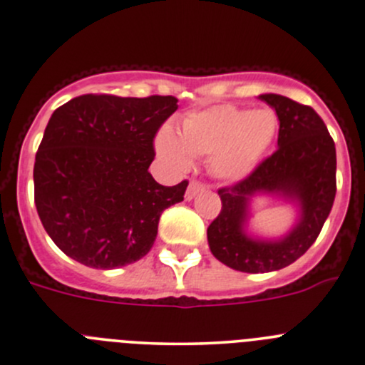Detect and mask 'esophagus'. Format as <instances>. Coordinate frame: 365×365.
Returning a JSON list of instances; mask_svg holds the SVG:
<instances>
[{
    "label": "esophagus",
    "mask_w": 365,
    "mask_h": 365,
    "mask_svg": "<svg viewBox=\"0 0 365 365\" xmlns=\"http://www.w3.org/2000/svg\"><path fill=\"white\" fill-rule=\"evenodd\" d=\"M205 190V186L202 182H198V181H191L190 182V186H187V190H186V200H193L196 195L198 193H202V191Z\"/></svg>",
    "instance_id": "34e87169"
}]
</instances>
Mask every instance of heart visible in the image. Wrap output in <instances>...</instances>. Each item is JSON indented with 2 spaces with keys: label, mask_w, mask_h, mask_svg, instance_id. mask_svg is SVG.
<instances>
[{
  "label": "heart",
  "mask_w": 365,
  "mask_h": 365,
  "mask_svg": "<svg viewBox=\"0 0 365 365\" xmlns=\"http://www.w3.org/2000/svg\"><path fill=\"white\" fill-rule=\"evenodd\" d=\"M276 113L269 108L248 110L236 105H214L190 113L179 134L163 128L157 150L175 169H187L193 157L208 158V167L224 181L248 178L277 134Z\"/></svg>",
  "instance_id": "obj_1"
}]
</instances>
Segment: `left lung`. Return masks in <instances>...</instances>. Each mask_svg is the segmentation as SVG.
<instances>
[{
    "mask_svg": "<svg viewBox=\"0 0 365 365\" xmlns=\"http://www.w3.org/2000/svg\"><path fill=\"white\" fill-rule=\"evenodd\" d=\"M259 98L279 118V148L243 181L220 187L222 208L207 229L215 259L250 274L279 271L300 259L317 240L336 195V148L317 112L281 94ZM260 194L279 195L299 207L297 224L279 240L246 231L249 203Z\"/></svg>",
    "mask_w": 365,
    "mask_h": 365,
    "instance_id": "obj_1",
    "label": "left lung"
}]
</instances>
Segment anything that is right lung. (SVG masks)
<instances>
[{"mask_svg": "<svg viewBox=\"0 0 365 365\" xmlns=\"http://www.w3.org/2000/svg\"><path fill=\"white\" fill-rule=\"evenodd\" d=\"M174 96L83 94L53 112L34 163V202L53 243L93 269L146 255L158 220L187 181L162 186L148 172L153 139Z\"/></svg>", "mask_w": 365, "mask_h": 365, "instance_id": "right-lung-1", "label": "right lung"}]
</instances>
